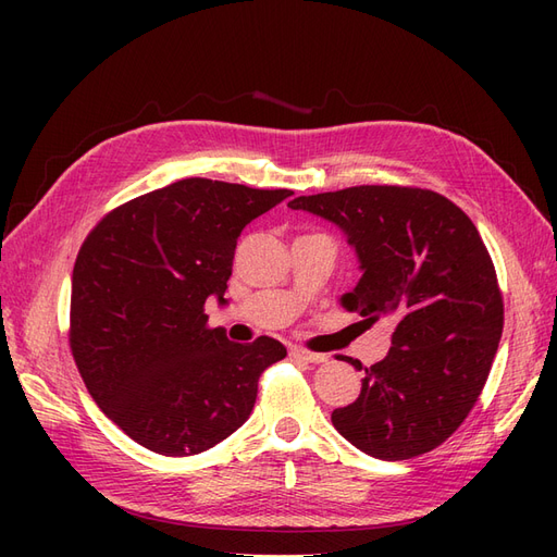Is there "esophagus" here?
<instances>
[{
  "instance_id": "obj_1",
  "label": "esophagus",
  "mask_w": 557,
  "mask_h": 557,
  "mask_svg": "<svg viewBox=\"0 0 557 557\" xmlns=\"http://www.w3.org/2000/svg\"><path fill=\"white\" fill-rule=\"evenodd\" d=\"M290 358H295V360H305V362H327V356L325 352H311V350H307V348H290Z\"/></svg>"
}]
</instances>
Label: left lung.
<instances>
[{"label":"left lung","mask_w":557,"mask_h":557,"mask_svg":"<svg viewBox=\"0 0 557 557\" xmlns=\"http://www.w3.org/2000/svg\"><path fill=\"white\" fill-rule=\"evenodd\" d=\"M288 207L344 230L362 269L344 309L358 311L364 327L379 320L395 327L387 356L364 367L360 397L334 409L332 425L379 460L444 444L474 409L504 325L495 264L476 225L444 195L404 185H356Z\"/></svg>","instance_id":"obj_1"}]
</instances>
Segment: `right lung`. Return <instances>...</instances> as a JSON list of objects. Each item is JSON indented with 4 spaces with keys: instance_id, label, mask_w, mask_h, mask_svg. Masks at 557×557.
<instances>
[{
    "instance_id": "right-lung-1",
    "label": "right lung",
    "mask_w": 557,
    "mask_h": 557,
    "mask_svg": "<svg viewBox=\"0 0 557 557\" xmlns=\"http://www.w3.org/2000/svg\"><path fill=\"white\" fill-rule=\"evenodd\" d=\"M290 190L183 178L107 213L72 276L70 346L88 393L129 440L183 458L239 430L258 379L285 358L272 336L234 344L209 327L225 305L242 230Z\"/></svg>"
}]
</instances>
